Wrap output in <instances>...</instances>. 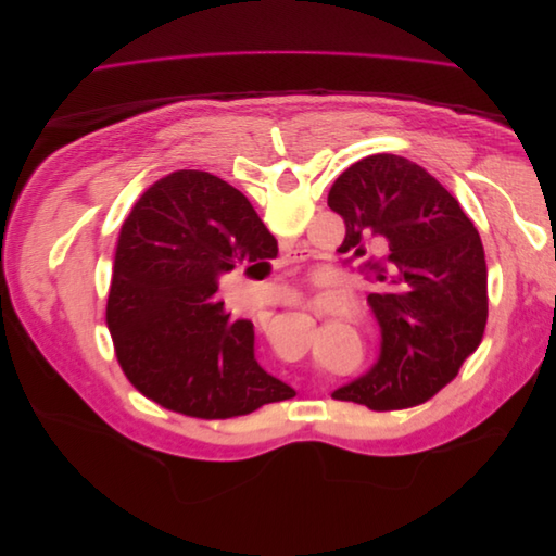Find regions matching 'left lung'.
Segmentation results:
<instances>
[{
	"mask_svg": "<svg viewBox=\"0 0 556 556\" xmlns=\"http://www.w3.org/2000/svg\"><path fill=\"white\" fill-rule=\"evenodd\" d=\"M327 204L345 223L339 252L376 285L368 294L380 352L331 396L371 410L429 401L459 374L486 325L480 233L443 185L399 155H368L345 169ZM391 252L374 261L375 243Z\"/></svg>",
	"mask_w": 556,
	"mask_h": 556,
	"instance_id": "1",
	"label": "left lung"
}]
</instances>
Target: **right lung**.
Listing matches in <instances>:
<instances>
[{
	"instance_id": "obj_1",
	"label": "right lung",
	"mask_w": 556,
	"mask_h": 556,
	"mask_svg": "<svg viewBox=\"0 0 556 556\" xmlns=\"http://www.w3.org/2000/svg\"><path fill=\"white\" fill-rule=\"evenodd\" d=\"M278 255L250 201L206 172H176L137 201L117 239L106 325L127 380L201 419L248 415L296 392L255 357V327L215 292Z\"/></svg>"
}]
</instances>
